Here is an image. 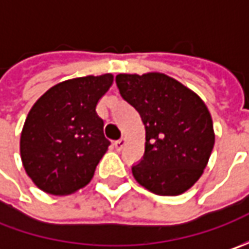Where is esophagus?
Here are the masks:
<instances>
[{
  "label": "esophagus",
  "mask_w": 249,
  "mask_h": 249,
  "mask_svg": "<svg viewBox=\"0 0 249 249\" xmlns=\"http://www.w3.org/2000/svg\"><path fill=\"white\" fill-rule=\"evenodd\" d=\"M124 145H126V140L124 139H120L118 141H115V148L118 149V151H122Z\"/></svg>",
  "instance_id": "esophagus-1"
}]
</instances>
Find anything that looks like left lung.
Listing matches in <instances>:
<instances>
[{
	"instance_id": "left-lung-1",
	"label": "left lung",
	"mask_w": 249,
	"mask_h": 249,
	"mask_svg": "<svg viewBox=\"0 0 249 249\" xmlns=\"http://www.w3.org/2000/svg\"><path fill=\"white\" fill-rule=\"evenodd\" d=\"M122 98L145 126L134 178L158 196H178L201 177L215 144L211 113L196 92L163 73L118 74Z\"/></svg>"
}]
</instances>
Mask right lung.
Returning a JSON list of instances; mask_svg holds the SVG:
<instances>
[{"label": "right lung", "instance_id": "right-lung-1", "mask_svg": "<svg viewBox=\"0 0 249 249\" xmlns=\"http://www.w3.org/2000/svg\"><path fill=\"white\" fill-rule=\"evenodd\" d=\"M112 82L109 73L66 80L34 104L22 130L20 157L40 190L66 196L94 176L110 144L95 107Z\"/></svg>", "mask_w": 249, "mask_h": 249}]
</instances>
